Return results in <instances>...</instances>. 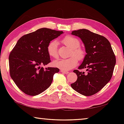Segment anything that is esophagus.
I'll return each instance as SVG.
<instances>
[{"instance_id": "1", "label": "esophagus", "mask_w": 124, "mask_h": 124, "mask_svg": "<svg viewBox=\"0 0 124 124\" xmlns=\"http://www.w3.org/2000/svg\"><path fill=\"white\" fill-rule=\"evenodd\" d=\"M61 72L63 73H65V74H68V73H69V71H67L63 70H61Z\"/></svg>"}]
</instances>
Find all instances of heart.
I'll list each match as a JSON object with an SVG mask.
<instances>
[{
    "mask_svg": "<svg viewBox=\"0 0 124 124\" xmlns=\"http://www.w3.org/2000/svg\"><path fill=\"white\" fill-rule=\"evenodd\" d=\"M62 43L71 49L70 57L68 59H60L53 62L55 67L63 70H69L72 69L77 64L78 60H83L86 56V52L80 46V41L74 37L67 36L62 39ZM47 52L49 56L57 58L58 54L57 43L56 40L51 41L47 46Z\"/></svg>",
    "mask_w": 124,
    "mask_h": 124,
    "instance_id": "1",
    "label": "heart"
}]
</instances>
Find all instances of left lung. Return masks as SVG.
I'll list each match as a JSON object with an SVG mask.
<instances>
[{
	"label": "left lung",
	"mask_w": 124,
	"mask_h": 124,
	"mask_svg": "<svg viewBox=\"0 0 124 124\" xmlns=\"http://www.w3.org/2000/svg\"><path fill=\"white\" fill-rule=\"evenodd\" d=\"M85 45L87 54L78 69L86 68L87 72L75 70L77 80L71 84L75 91L85 96L99 92L112 77L116 57L110 42L104 37L83 29L72 31Z\"/></svg>",
	"instance_id": "left-lung-1"
}]
</instances>
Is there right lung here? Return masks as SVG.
Listing matches in <instances>:
<instances>
[{
    "mask_svg": "<svg viewBox=\"0 0 124 124\" xmlns=\"http://www.w3.org/2000/svg\"><path fill=\"white\" fill-rule=\"evenodd\" d=\"M63 33L41 28L23 36L17 41L9 56L10 77L18 88L31 96L41 93L51 86L57 68L44 69L51 62L47 52L49 43Z\"/></svg>",
    "mask_w": 124,
    "mask_h": 124,
    "instance_id": "add662e5",
    "label": "right lung"
}]
</instances>
